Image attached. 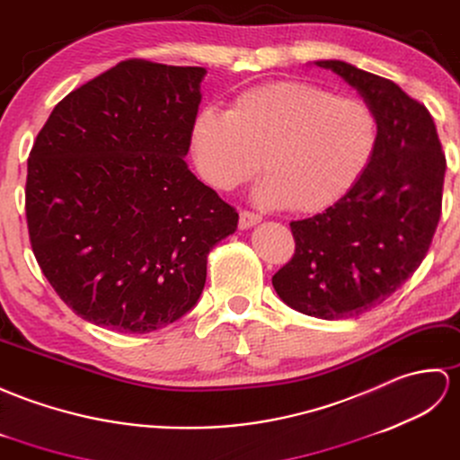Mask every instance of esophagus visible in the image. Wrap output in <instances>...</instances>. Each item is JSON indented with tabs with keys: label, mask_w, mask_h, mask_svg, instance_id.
<instances>
[{
	"label": "esophagus",
	"mask_w": 460,
	"mask_h": 460,
	"mask_svg": "<svg viewBox=\"0 0 460 460\" xmlns=\"http://www.w3.org/2000/svg\"><path fill=\"white\" fill-rule=\"evenodd\" d=\"M261 220V217L258 212H252V210H242L240 212V228L243 230V228H250V226H253V224H258Z\"/></svg>",
	"instance_id": "esophagus-1"
}]
</instances>
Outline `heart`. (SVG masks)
<instances>
[{"label": "heart", "mask_w": 460, "mask_h": 460, "mask_svg": "<svg viewBox=\"0 0 460 460\" xmlns=\"http://www.w3.org/2000/svg\"><path fill=\"white\" fill-rule=\"evenodd\" d=\"M190 144L200 177L234 190L261 171L258 200L303 214L334 207L358 185L380 144L376 110L358 96L301 80L242 90L226 111L204 108Z\"/></svg>", "instance_id": "1"}]
</instances>
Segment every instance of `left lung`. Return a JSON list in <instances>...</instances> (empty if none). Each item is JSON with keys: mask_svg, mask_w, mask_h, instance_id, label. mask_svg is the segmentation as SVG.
Segmentation results:
<instances>
[{"mask_svg": "<svg viewBox=\"0 0 460 460\" xmlns=\"http://www.w3.org/2000/svg\"><path fill=\"white\" fill-rule=\"evenodd\" d=\"M376 110L380 144L349 195L293 220V258L273 275L295 311L336 321L382 305L420 268L441 218L445 153L421 102L392 80L342 60H319Z\"/></svg>", "mask_w": 460, "mask_h": 460, "instance_id": "obj_1", "label": "left lung"}]
</instances>
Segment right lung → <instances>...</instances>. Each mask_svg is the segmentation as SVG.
Instances as JSON below:
<instances>
[{
  "label": "right lung",
  "instance_id": "1",
  "mask_svg": "<svg viewBox=\"0 0 460 460\" xmlns=\"http://www.w3.org/2000/svg\"><path fill=\"white\" fill-rule=\"evenodd\" d=\"M200 66L121 60L50 111L27 159L40 271L84 321L144 334L200 297L238 212L189 171Z\"/></svg>",
  "mask_w": 460,
  "mask_h": 460
}]
</instances>
